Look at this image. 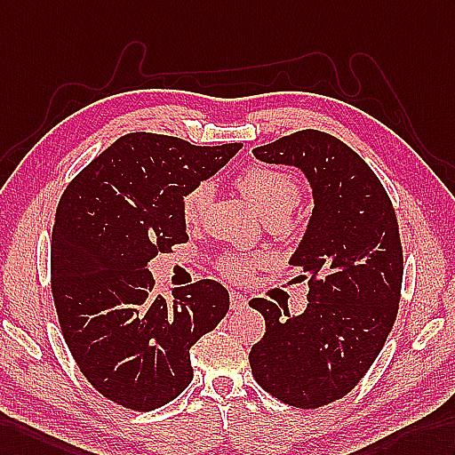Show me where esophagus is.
Here are the masks:
<instances>
[{"mask_svg": "<svg viewBox=\"0 0 455 455\" xmlns=\"http://www.w3.org/2000/svg\"><path fill=\"white\" fill-rule=\"evenodd\" d=\"M247 303H249V299H247L245 295H243V293H235V291L229 293V307H231V311H239V308H245Z\"/></svg>", "mask_w": 455, "mask_h": 455, "instance_id": "34e87169", "label": "esophagus"}]
</instances>
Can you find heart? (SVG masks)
Instances as JSON below:
<instances>
[{
    "mask_svg": "<svg viewBox=\"0 0 455 455\" xmlns=\"http://www.w3.org/2000/svg\"><path fill=\"white\" fill-rule=\"evenodd\" d=\"M235 183L264 220H285L301 201V185L295 177L272 165H249L237 175ZM210 198H212V185L208 181L196 183L191 191L183 195L181 218L187 226H196L203 220ZM266 262H268L266 257H226L220 262V270L229 280L243 282L254 270L262 268Z\"/></svg>",
    "mask_w": 455,
    "mask_h": 455,
    "instance_id": "obj_1",
    "label": "heart"
}]
</instances>
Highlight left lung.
Listing matches in <instances>:
<instances>
[{"mask_svg": "<svg viewBox=\"0 0 455 455\" xmlns=\"http://www.w3.org/2000/svg\"><path fill=\"white\" fill-rule=\"evenodd\" d=\"M252 154L301 170L315 208L290 259L295 280H308V305L291 316L268 299H251L266 320L251 371L280 402L316 409L357 386L395 323L403 278L395 210L369 164L328 132L297 131Z\"/></svg>", "mask_w": 455, "mask_h": 455, "instance_id": "8db88e82", "label": "left lung"}]
</instances>
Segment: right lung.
I'll return each instance as SVG.
<instances>
[{"label": "right lung", "mask_w": 455, "mask_h": 455, "mask_svg": "<svg viewBox=\"0 0 455 455\" xmlns=\"http://www.w3.org/2000/svg\"><path fill=\"white\" fill-rule=\"evenodd\" d=\"M241 142L195 147L129 132L63 191L52 231V295L65 343L108 400L152 411L193 380L189 349L229 308L214 280L154 293L148 262L189 241L181 198L235 156Z\"/></svg>", "instance_id": "1"}]
</instances>
